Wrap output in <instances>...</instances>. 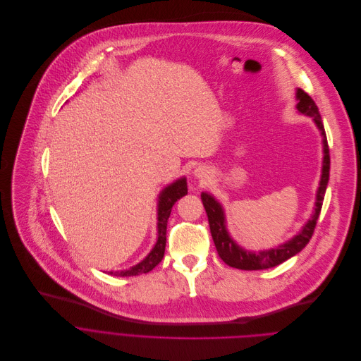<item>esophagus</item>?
I'll return each instance as SVG.
<instances>
[{"mask_svg": "<svg viewBox=\"0 0 361 361\" xmlns=\"http://www.w3.org/2000/svg\"><path fill=\"white\" fill-rule=\"evenodd\" d=\"M193 173L200 182H207L210 179V171L206 166H197Z\"/></svg>", "mask_w": 361, "mask_h": 361, "instance_id": "esophagus-1", "label": "esophagus"}]
</instances>
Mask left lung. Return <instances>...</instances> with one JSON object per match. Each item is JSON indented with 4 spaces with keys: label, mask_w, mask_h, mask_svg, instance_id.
Segmentation results:
<instances>
[{
    "label": "left lung",
    "mask_w": 361,
    "mask_h": 361,
    "mask_svg": "<svg viewBox=\"0 0 361 361\" xmlns=\"http://www.w3.org/2000/svg\"><path fill=\"white\" fill-rule=\"evenodd\" d=\"M298 98V111L300 114H305L307 116H312L314 123L322 132L323 136V151H324V158H323V168H322V179L320 185L317 189L316 195V207L313 212L312 219L303 226L302 232L298 233L295 238L290 240H287L286 243L270 249V250H263L259 253H253L249 250L242 249L233 239L229 236L228 229H226V222H225V213L222 209V204L216 200L212 195L203 192L200 195V199L203 202L206 214H207V221L210 226V233L212 239L214 242L216 250H218L221 259L229 264L231 267L242 269V270H262V269H269L274 267L287 259L293 257L298 255L300 250L306 247V245L310 242L319 214L323 206V199L326 193V188L329 183V173H330V154H329V145H327V137H326V130L324 125L319 112V108L316 102L312 99L310 95H307L303 90H298L296 92Z\"/></svg>",
    "instance_id": "1"
}]
</instances>
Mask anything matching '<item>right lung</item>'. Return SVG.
<instances>
[{"mask_svg": "<svg viewBox=\"0 0 361 361\" xmlns=\"http://www.w3.org/2000/svg\"><path fill=\"white\" fill-rule=\"evenodd\" d=\"M188 193V183L185 178L178 179L168 188H165L159 195V203H158V240L155 247L151 250V253L143 259L136 266H132L128 270L121 271H109V274L114 276H137L142 273L151 271L155 266L161 263L165 255V246H166V226L168 219L172 212V206L178 199L185 196Z\"/></svg>", "mask_w": 361, "mask_h": 361, "instance_id": "1", "label": "right lung"}]
</instances>
